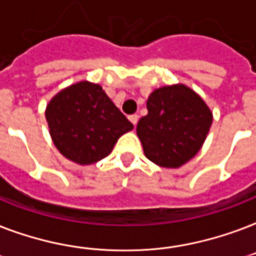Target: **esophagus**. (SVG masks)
Masks as SVG:
<instances>
[{
    "label": "esophagus",
    "instance_id": "1",
    "mask_svg": "<svg viewBox=\"0 0 256 256\" xmlns=\"http://www.w3.org/2000/svg\"><path fill=\"white\" fill-rule=\"evenodd\" d=\"M128 120H130V122H132V124H134V128H136V124H138V120H140V116H138V114H132V116H128Z\"/></svg>",
    "mask_w": 256,
    "mask_h": 256
}]
</instances>
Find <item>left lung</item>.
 I'll list each match as a JSON object with an SVG mask.
<instances>
[{"instance_id": "1", "label": "left lung", "mask_w": 256, "mask_h": 256, "mask_svg": "<svg viewBox=\"0 0 256 256\" xmlns=\"http://www.w3.org/2000/svg\"><path fill=\"white\" fill-rule=\"evenodd\" d=\"M148 116L136 124L144 156L162 168H179L200 150L212 124L210 108L184 85L150 94Z\"/></svg>"}]
</instances>
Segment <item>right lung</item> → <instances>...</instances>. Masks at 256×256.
Returning a JSON list of instances; mask_svg holds the SVG:
<instances>
[{"label": "right lung", "mask_w": 256, "mask_h": 256, "mask_svg": "<svg viewBox=\"0 0 256 256\" xmlns=\"http://www.w3.org/2000/svg\"><path fill=\"white\" fill-rule=\"evenodd\" d=\"M56 148L68 160L92 164L108 156L134 126L100 85L80 82L62 90L46 108Z\"/></svg>", "instance_id": "1"}]
</instances>
